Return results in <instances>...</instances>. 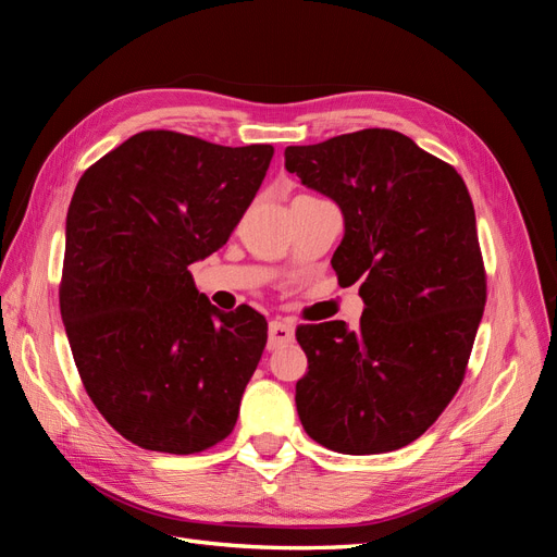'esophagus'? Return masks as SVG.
I'll list each match as a JSON object with an SVG mask.
<instances>
[{"instance_id":"34e87169","label":"esophagus","mask_w":557,"mask_h":557,"mask_svg":"<svg viewBox=\"0 0 557 557\" xmlns=\"http://www.w3.org/2000/svg\"><path fill=\"white\" fill-rule=\"evenodd\" d=\"M293 339H295V327L293 325L281 323V320H272V323H269V339H267L269 348L285 346V344H290Z\"/></svg>"}]
</instances>
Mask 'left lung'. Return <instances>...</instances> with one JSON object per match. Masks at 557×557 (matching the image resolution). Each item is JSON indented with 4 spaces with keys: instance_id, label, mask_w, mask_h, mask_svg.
I'll use <instances>...</instances> for the list:
<instances>
[{
    "instance_id": "1",
    "label": "left lung",
    "mask_w": 557,
    "mask_h": 557,
    "mask_svg": "<svg viewBox=\"0 0 557 557\" xmlns=\"http://www.w3.org/2000/svg\"><path fill=\"white\" fill-rule=\"evenodd\" d=\"M285 170L344 213L332 267L360 281L358 330L299 325L301 425L346 455L416 442L462 385L485 307L476 215L462 176L395 129L285 148Z\"/></svg>"
}]
</instances>
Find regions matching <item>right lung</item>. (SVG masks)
<instances>
[{
    "label": "right lung",
    "mask_w": 557,
    "mask_h": 557,
    "mask_svg": "<svg viewBox=\"0 0 557 557\" xmlns=\"http://www.w3.org/2000/svg\"><path fill=\"white\" fill-rule=\"evenodd\" d=\"M272 156L269 144L146 129L76 185L62 323L97 411L146 450L201 453L237 425L267 320L246 305L218 311L188 267L230 239Z\"/></svg>",
    "instance_id": "1"
}]
</instances>
